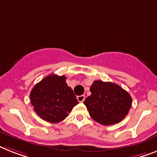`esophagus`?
I'll use <instances>...</instances> for the list:
<instances>
[{
	"mask_svg": "<svg viewBox=\"0 0 157 157\" xmlns=\"http://www.w3.org/2000/svg\"><path fill=\"white\" fill-rule=\"evenodd\" d=\"M77 99L79 103H82L85 100V96L84 95H78V96H77Z\"/></svg>",
	"mask_w": 157,
	"mask_h": 157,
	"instance_id": "1",
	"label": "esophagus"
}]
</instances>
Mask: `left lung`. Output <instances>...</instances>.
<instances>
[{
	"label": "left lung",
	"mask_w": 157,
	"mask_h": 157,
	"mask_svg": "<svg viewBox=\"0 0 157 157\" xmlns=\"http://www.w3.org/2000/svg\"><path fill=\"white\" fill-rule=\"evenodd\" d=\"M90 90L91 94L83 103L94 121L103 125H112L122 121L128 114L132 99L119 85L96 80Z\"/></svg>",
	"instance_id": "obj_1"
}]
</instances>
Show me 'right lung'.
Wrapping results in <instances>:
<instances>
[{"mask_svg":"<svg viewBox=\"0 0 157 157\" xmlns=\"http://www.w3.org/2000/svg\"><path fill=\"white\" fill-rule=\"evenodd\" d=\"M64 75H50L33 86L30 92L31 104L42 120L57 124L69 116L78 103L73 90L67 86Z\"/></svg>","mask_w":157,"mask_h":157,"instance_id":"obj_1","label":"right lung"}]
</instances>
